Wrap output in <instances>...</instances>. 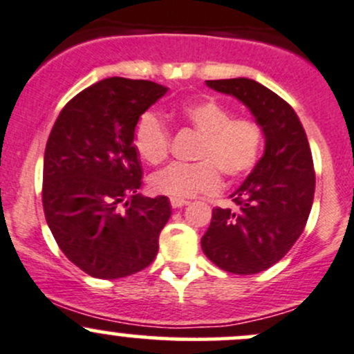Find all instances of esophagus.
<instances>
[{"label":"esophagus","mask_w":354,"mask_h":354,"mask_svg":"<svg viewBox=\"0 0 354 354\" xmlns=\"http://www.w3.org/2000/svg\"><path fill=\"white\" fill-rule=\"evenodd\" d=\"M171 207H173L174 209H178V208H183L185 205H188V201H185V200H178V198H171Z\"/></svg>","instance_id":"1"}]
</instances>
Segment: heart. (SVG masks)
<instances>
[{
	"instance_id": "obj_1",
	"label": "heart",
	"mask_w": 354,
	"mask_h": 354,
	"mask_svg": "<svg viewBox=\"0 0 354 354\" xmlns=\"http://www.w3.org/2000/svg\"><path fill=\"white\" fill-rule=\"evenodd\" d=\"M180 118L201 134L193 165L173 162L149 178V188L158 195L186 200L220 188V173L240 178L259 161L263 134L254 119L232 118V111L215 99L185 104ZM134 146L149 165L168 156L169 133L156 112H146L134 129Z\"/></svg>"
}]
</instances>
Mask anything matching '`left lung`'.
<instances>
[{"instance_id":"left-lung-1","label":"left lung","mask_w":354,"mask_h":354,"mask_svg":"<svg viewBox=\"0 0 354 354\" xmlns=\"http://www.w3.org/2000/svg\"><path fill=\"white\" fill-rule=\"evenodd\" d=\"M207 85L250 111L266 147L232 193L239 209H213L201 248L220 269L259 274L284 257L308 223L316 185L308 136L294 109L262 84L240 77L207 80Z\"/></svg>"}]
</instances>
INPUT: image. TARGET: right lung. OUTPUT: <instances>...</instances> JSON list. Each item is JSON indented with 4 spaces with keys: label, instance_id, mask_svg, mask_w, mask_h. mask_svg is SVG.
Segmentation results:
<instances>
[{
    "label": "right lung",
    "instance_id": "1",
    "mask_svg": "<svg viewBox=\"0 0 354 354\" xmlns=\"http://www.w3.org/2000/svg\"><path fill=\"white\" fill-rule=\"evenodd\" d=\"M168 92L151 80L111 77L73 97L48 136L45 218L60 250L85 274L120 279L146 269L171 216L166 196L139 193V118Z\"/></svg>",
    "mask_w": 354,
    "mask_h": 354
}]
</instances>
